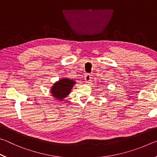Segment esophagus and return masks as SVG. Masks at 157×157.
<instances>
[{
    "label": "esophagus",
    "mask_w": 157,
    "mask_h": 157,
    "mask_svg": "<svg viewBox=\"0 0 157 157\" xmlns=\"http://www.w3.org/2000/svg\"><path fill=\"white\" fill-rule=\"evenodd\" d=\"M84 80L86 83H89V82L91 80V75H90V74H86V75L84 76Z\"/></svg>",
    "instance_id": "obj_1"
}]
</instances>
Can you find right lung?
Listing matches in <instances>:
<instances>
[{
	"mask_svg": "<svg viewBox=\"0 0 157 157\" xmlns=\"http://www.w3.org/2000/svg\"><path fill=\"white\" fill-rule=\"evenodd\" d=\"M75 81L69 78H62L58 80L53 84L50 89L52 96L55 98L57 100L62 101L63 98L67 97L71 93Z\"/></svg>",
	"mask_w": 157,
	"mask_h": 157,
	"instance_id": "1",
	"label": "right lung"
}]
</instances>
